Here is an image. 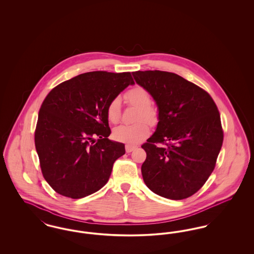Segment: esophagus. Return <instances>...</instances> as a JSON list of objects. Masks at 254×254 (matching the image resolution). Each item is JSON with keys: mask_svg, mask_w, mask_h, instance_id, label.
<instances>
[{"mask_svg": "<svg viewBox=\"0 0 254 254\" xmlns=\"http://www.w3.org/2000/svg\"><path fill=\"white\" fill-rule=\"evenodd\" d=\"M135 148H136V147H135V146H133V145H126V151H127V153H130V152L133 151Z\"/></svg>", "mask_w": 254, "mask_h": 254, "instance_id": "esophagus-1", "label": "esophagus"}]
</instances>
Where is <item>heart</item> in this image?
<instances>
[{"instance_id": "obj_1", "label": "heart", "mask_w": 254, "mask_h": 254, "mask_svg": "<svg viewBox=\"0 0 254 254\" xmlns=\"http://www.w3.org/2000/svg\"><path fill=\"white\" fill-rule=\"evenodd\" d=\"M126 100L132 106L140 109L138 120H145L149 123L154 121L155 114L150 109L151 98L144 87L135 86L129 89L126 95ZM107 117L110 123H117L121 118V101L119 98H114L107 107ZM149 127L145 122L135 125H121L114 128L113 137L115 140L126 143L127 145H137L147 137Z\"/></svg>"}]
</instances>
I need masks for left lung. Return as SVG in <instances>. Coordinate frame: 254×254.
Returning <instances> with one entry per match:
<instances>
[{
	"instance_id": "1",
	"label": "left lung",
	"mask_w": 254,
	"mask_h": 254,
	"mask_svg": "<svg viewBox=\"0 0 254 254\" xmlns=\"http://www.w3.org/2000/svg\"><path fill=\"white\" fill-rule=\"evenodd\" d=\"M132 75L158 108L156 130L142 145L146 152L141 169L144 182L162 197L186 199L204 186L215 168L224 139L217 107L206 91L175 73Z\"/></svg>"
}]
</instances>
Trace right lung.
Masks as SVG:
<instances>
[{
  "mask_svg": "<svg viewBox=\"0 0 254 254\" xmlns=\"http://www.w3.org/2000/svg\"><path fill=\"white\" fill-rule=\"evenodd\" d=\"M129 85H134L130 72L92 71L55 86L46 97L35 146L43 176L57 193L80 199L108 183L114 162L126 150L108 138L107 107Z\"/></svg>",
  "mask_w": 254,
  "mask_h": 254,
  "instance_id": "obj_1",
  "label": "right lung"
}]
</instances>
